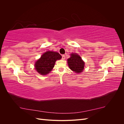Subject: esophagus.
Listing matches in <instances>:
<instances>
[{
	"mask_svg": "<svg viewBox=\"0 0 124 124\" xmlns=\"http://www.w3.org/2000/svg\"><path fill=\"white\" fill-rule=\"evenodd\" d=\"M65 59V55H62V59L64 60Z\"/></svg>",
	"mask_w": 124,
	"mask_h": 124,
	"instance_id": "esophagus-1",
	"label": "esophagus"
}]
</instances>
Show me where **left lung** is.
<instances>
[{"label": "left lung", "instance_id": "1", "mask_svg": "<svg viewBox=\"0 0 124 124\" xmlns=\"http://www.w3.org/2000/svg\"><path fill=\"white\" fill-rule=\"evenodd\" d=\"M70 56L71 57L67 59L69 68L77 73L82 72L84 68L85 62L78 54L72 53Z\"/></svg>", "mask_w": 124, "mask_h": 124}]
</instances>
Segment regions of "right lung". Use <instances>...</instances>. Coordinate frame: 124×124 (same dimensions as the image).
Wrapping results in <instances>:
<instances>
[{"instance_id":"1","label":"right lung","mask_w":124,"mask_h":124,"mask_svg":"<svg viewBox=\"0 0 124 124\" xmlns=\"http://www.w3.org/2000/svg\"><path fill=\"white\" fill-rule=\"evenodd\" d=\"M62 58V56L56 52L47 51L37 61L35 67L39 74L44 76L46 75L54 68L57 60Z\"/></svg>"}]
</instances>
